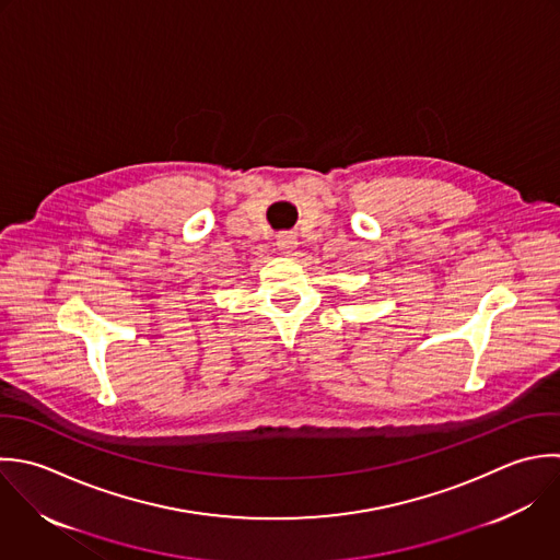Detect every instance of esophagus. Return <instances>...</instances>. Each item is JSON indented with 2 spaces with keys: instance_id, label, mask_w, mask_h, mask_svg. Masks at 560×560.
<instances>
[{
  "instance_id": "34e87169",
  "label": "esophagus",
  "mask_w": 560,
  "mask_h": 560,
  "mask_svg": "<svg viewBox=\"0 0 560 560\" xmlns=\"http://www.w3.org/2000/svg\"><path fill=\"white\" fill-rule=\"evenodd\" d=\"M296 246H299V242H296V235H292V233H281V235L277 237V248H279L283 255H292Z\"/></svg>"
}]
</instances>
